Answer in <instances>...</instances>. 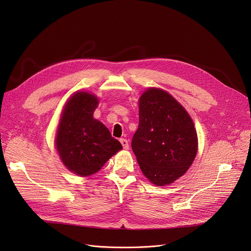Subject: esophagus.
I'll list each match as a JSON object with an SVG mask.
<instances>
[{
  "label": "esophagus",
  "mask_w": 251,
  "mask_h": 251,
  "mask_svg": "<svg viewBox=\"0 0 251 251\" xmlns=\"http://www.w3.org/2000/svg\"><path fill=\"white\" fill-rule=\"evenodd\" d=\"M120 142H121V144L123 146V149H124V150H128V149H129V143H128V140H127V139L121 138V139H120Z\"/></svg>",
  "instance_id": "1"
}]
</instances>
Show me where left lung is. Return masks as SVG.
Segmentation results:
<instances>
[{
	"mask_svg": "<svg viewBox=\"0 0 251 251\" xmlns=\"http://www.w3.org/2000/svg\"><path fill=\"white\" fill-rule=\"evenodd\" d=\"M139 125L131 147L146 176L156 186L186 173L197 152L191 117L167 91L151 87L139 99Z\"/></svg>",
	"mask_w": 251,
	"mask_h": 251,
	"instance_id": "obj_1",
	"label": "left lung"
}]
</instances>
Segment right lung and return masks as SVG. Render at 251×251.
I'll use <instances>...</instances> for the list:
<instances>
[{
    "label": "right lung",
    "instance_id": "right-lung-1",
    "mask_svg": "<svg viewBox=\"0 0 251 251\" xmlns=\"http://www.w3.org/2000/svg\"><path fill=\"white\" fill-rule=\"evenodd\" d=\"M99 99L77 91L66 102L56 135L60 159L72 173L87 177L96 174L110 157L122 150L109 129L94 118Z\"/></svg>",
    "mask_w": 251,
    "mask_h": 251
}]
</instances>
